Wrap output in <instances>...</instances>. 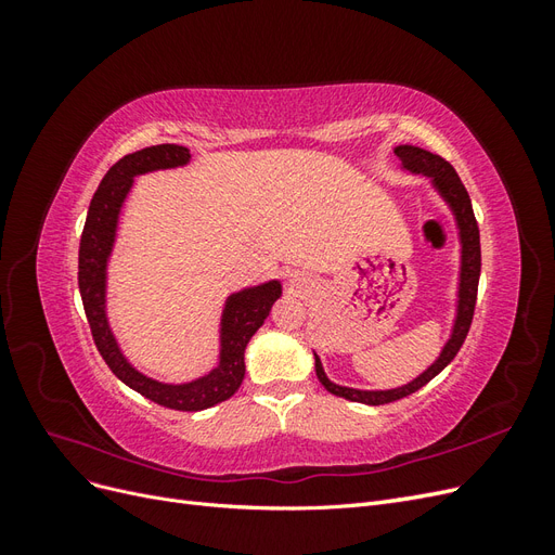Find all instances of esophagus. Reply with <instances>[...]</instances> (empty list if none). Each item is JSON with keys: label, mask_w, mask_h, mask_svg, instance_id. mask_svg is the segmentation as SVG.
Instances as JSON below:
<instances>
[{"label": "esophagus", "mask_w": 555, "mask_h": 555, "mask_svg": "<svg viewBox=\"0 0 555 555\" xmlns=\"http://www.w3.org/2000/svg\"><path fill=\"white\" fill-rule=\"evenodd\" d=\"M292 282H294V287H298V282H296V280H292Z\"/></svg>", "instance_id": "obj_1"}]
</instances>
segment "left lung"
<instances>
[{"label":"left lung","mask_w":555,"mask_h":555,"mask_svg":"<svg viewBox=\"0 0 555 555\" xmlns=\"http://www.w3.org/2000/svg\"><path fill=\"white\" fill-rule=\"evenodd\" d=\"M396 155L400 157V162H402V166H405V169H410L414 173L430 176L433 182H435V188H438V192L444 196V201L451 206L453 215H456V222H459V229H461V245H463L459 314H456V326H453V333H451V340L444 345L440 359L435 361L426 373L418 375L414 382H410L405 386H398V389H391V391H359V389H349V386L333 384L324 373L322 361H319V357L314 354V371H317L319 382L324 384V389L331 391L333 396H340V398L354 400V402H365V405H386V402H393V400H400V398H405V396L418 391L435 375H440L444 367L453 361V357L459 354V349L463 347V343L467 338L469 324H473L475 306H477L479 273H481L479 227H477L473 204H469L465 184L461 182L459 173L453 171V166L447 159H442L440 155H433V153H428V150L414 147V145H398Z\"/></svg>","instance_id":"obj_1"}]
</instances>
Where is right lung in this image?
<instances>
[{"label":"right lung","mask_w":555,"mask_h":555,"mask_svg":"<svg viewBox=\"0 0 555 555\" xmlns=\"http://www.w3.org/2000/svg\"><path fill=\"white\" fill-rule=\"evenodd\" d=\"M188 162V147L164 143L125 155L120 162L111 166L90 201L88 220L86 227H82L78 249V289L94 345L113 375L122 379L129 389L157 402V405L180 412H198L229 400L238 391L245 377V347L251 335L263 324L268 312H271L273 304L282 294V287L280 282L273 280L261 284V287H251L229 296L222 314L220 365L206 377L190 384H162L141 375L137 367L127 363L106 322V261L115 241L117 215H120L133 176L157 169H173V166H182Z\"/></svg>","instance_id":"obj_1"}]
</instances>
